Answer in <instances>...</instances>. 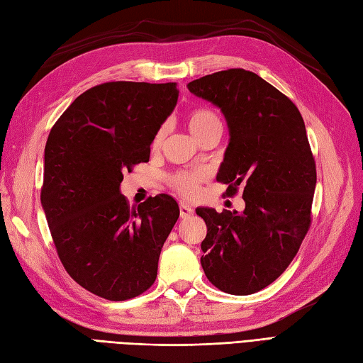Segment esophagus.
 I'll return each mask as SVG.
<instances>
[{"label": "esophagus", "mask_w": 363, "mask_h": 363, "mask_svg": "<svg viewBox=\"0 0 363 363\" xmlns=\"http://www.w3.org/2000/svg\"><path fill=\"white\" fill-rule=\"evenodd\" d=\"M192 214H194V209L189 205H186V203H180V217L182 218H188Z\"/></svg>", "instance_id": "obj_1"}]
</instances>
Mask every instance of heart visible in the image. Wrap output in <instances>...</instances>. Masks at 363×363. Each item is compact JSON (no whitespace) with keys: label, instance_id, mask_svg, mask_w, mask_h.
<instances>
[{"label":"heart","instance_id":"obj_1","mask_svg":"<svg viewBox=\"0 0 363 363\" xmlns=\"http://www.w3.org/2000/svg\"><path fill=\"white\" fill-rule=\"evenodd\" d=\"M186 125L191 134L197 140H201L214 130H222V123L217 117L216 112H212L208 108H197L188 112ZM164 129H160L155 134L152 147L158 149L163 143ZM206 179V172L201 169H189V171H179L171 177L172 188L182 194L184 197H194L199 191V184Z\"/></svg>","mask_w":363,"mask_h":363}]
</instances>
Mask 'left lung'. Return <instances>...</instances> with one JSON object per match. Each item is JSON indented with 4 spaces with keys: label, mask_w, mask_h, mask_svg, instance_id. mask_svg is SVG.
Here are the masks:
<instances>
[{
    "label": "left lung",
    "mask_w": 363,
    "mask_h": 363,
    "mask_svg": "<svg viewBox=\"0 0 363 363\" xmlns=\"http://www.w3.org/2000/svg\"><path fill=\"white\" fill-rule=\"evenodd\" d=\"M188 89L226 120L229 143L217 180L243 184V212L197 208L208 234L201 268L218 289L248 296L293 262L311 223L315 163L302 115L288 96L245 69L194 79Z\"/></svg>",
    "instance_id": "left-lung-1"
}]
</instances>
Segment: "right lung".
Listing matches in <instances>:
<instances>
[{"instance_id": "obj_1", "label": "right lung", "mask_w": 363, "mask_h": 363, "mask_svg": "<svg viewBox=\"0 0 363 363\" xmlns=\"http://www.w3.org/2000/svg\"><path fill=\"white\" fill-rule=\"evenodd\" d=\"M179 92L175 83H103L77 96L50 129L44 214L69 276L103 298L120 302L151 288L180 216L166 194L135 209L120 192L123 172L149 162Z\"/></svg>"}]
</instances>
